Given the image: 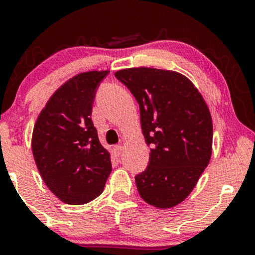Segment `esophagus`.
<instances>
[{"label": "esophagus", "instance_id": "obj_1", "mask_svg": "<svg viewBox=\"0 0 255 255\" xmlns=\"http://www.w3.org/2000/svg\"><path fill=\"white\" fill-rule=\"evenodd\" d=\"M122 152V146L121 145H115L114 146V153L116 154V156H120Z\"/></svg>", "mask_w": 255, "mask_h": 255}]
</instances>
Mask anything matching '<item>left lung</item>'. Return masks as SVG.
<instances>
[{"label": "left lung", "mask_w": 255, "mask_h": 255, "mask_svg": "<svg viewBox=\"0 0 255 255\" xmlns=\"http://www.w3.org/2000/svg\"><path fill=\"white\" fill-rule=\"evenodd\" d=\"M140 108L147 168L135 175L140 197L158 209L176 206L197 184L212 153V120L194 85L182 74L154 68L115 73Z\"/></svg>", "instance_id": "1"}]
</instances>
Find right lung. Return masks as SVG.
<instances>
[{
    "label": "right lung",
    "instance_id": "right-lung-1",
    "mask_svg": "<svg viewBox=\"0 0 255 255\" xmlns=\"http://www.w3.org/2000/svg\"><path fill=\"white\" fill-rule=\"evenodd\" d=\"M109 71L86 72L58 89L38 116L32 152L40 176L63 203L83 205L103 192L110 154L91 120L96 92Z\"/></svg>",
    "mask_w": 255,
    "mask_h": 255
}]
</instances>
